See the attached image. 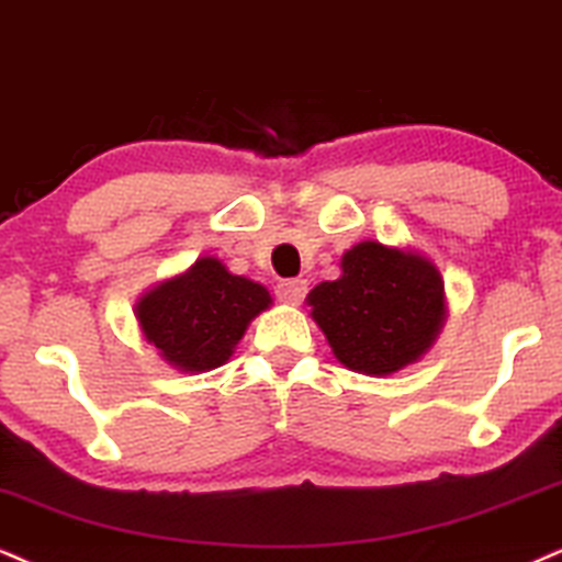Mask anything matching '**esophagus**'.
Wrapping results in <instances>:
<instances>
[{"label": "esophagus", "instance_id": "34e87169", "mask_svg": "<svg viewBox=\"0 0 562 562\" xmlns=\"http://www.w3.org/2000/svg\"><path fill=\"white\" fill-rule=\"evenodd\" d=\"M304 294H307V281L304 279H289L276 286V296L286 304H300L304 300Z\"/></svg>", "mask_w": 562, "mask_h": 562}]
</instances>
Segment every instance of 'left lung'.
<instances>
[{
    "mask_svg": "<svg viewBox=\"0 0 562 562\" xmlns=\"http://www.w3.org/2000/svg\"><path fill=\"white\" fill-rule=\"evenodd\" d=\"M341 268V279L323 281L307 296L338 362L364 375L417 362L446 317L438 268L380 241L351 247Z\"/></svg>",
    "mask_w": 562,
    "mask_h": 562,
    "instance_id": "left-lung-1",
    "label": "left lung"
}]
</instances>
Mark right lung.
<instances>
[{
  "label": "right lung",
  "instance_id": "1",
  "mask_svg": "<svg viewBox=\"0 0 562 562\" xmlns=\"http://www.w3.org/2000/svg\"><path fill=\"white\" fill-rule=\"evenodd\" d=\"M268 304L266 286L228 273L216 258H203L187 273L150 289L135 313L145 338L166 362L184 372H205L232 357L247 323Z\"/></svg>",
  "mask_w": 562,
  "mask_h": 562
}]
</instances>
